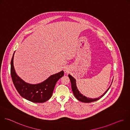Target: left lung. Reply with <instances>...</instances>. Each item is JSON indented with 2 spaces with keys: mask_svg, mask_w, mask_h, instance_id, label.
I'll use <instances>...</instances> for the list:
<instances>
[{
  "mask_svg": "<svg viewBox=\"0 0 130 130\" xmlns=\"http://www.w3.org/2000/svg\"><path fill=\"white\" fill-rule=\"evenodd\" d=\"M69 77L71 81V85H72V91L73 92L74 95H75V96L76 98V99L77 100H78L79 101H80V102H84V103H91L92 102H94L98 100H99L100 99H101V98H102L106 93V92L108 91V90H109V89L110 88L111 85L110 86V87L107 89V90L103 93V94H102L101 96H100L99 98H95V99H90L89 98H87L84 95H83V94H82L81 93L79 92V91L78 90L77 86H76V80L75 79L72 77L71 75H69Z\"/></svg>",
  "mask_w": 130,
  "mask_h": 130,
  "instance_id": "obj_1",
  "label": "left lung"
}]
</instances>
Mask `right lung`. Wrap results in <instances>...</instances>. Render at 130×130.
Instances as JSON below:
<instances>
[{
    "instance_id": "right-lung-1",
    "label": "right lung",
    "mask_w": 130,
    "mask_h": 130,
    "mask_svg": "<svg viewBox=\"0 0 130 130\" xmlns=\"http://www.w3.org/2000/svg\"><path fill=\"white\" fill-rule=\"evenodd\" d=\"M13 54L11 62V74L13 83L21 96L34 103H44L50 99L57 81L64 75L63 71L50 76L44 81L31 84L25 82L16 74L14 67Z\"/></svg>"
}]
</instances>
